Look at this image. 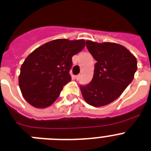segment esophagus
I'll use <instances>...</instances> for the list:
<instances>
[{"label":"esophagus","instance_id":"obj_1","mask_svg":"<svg viewBox=\"0 0 151 151\" xmlns=\"http://www.w3.org/2000/svg\"><path fill=\"white\" fill-rule=\"evenodd\" d=\"M81 78V75H77V76H76V80H79Z\"/></svg>","mask_w":151,"mask_h":151}]
</instances>
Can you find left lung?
Returning <instances> with one entry per match:
<instances>
[{"mask_svg": "<svg viewBox=\"0 0 151 151\" xmlns=\"http://www.w3.org/2000/svg\"><path fill=\"white\" fill-rule=\"evenodd\" d=\"M86 44L96 63L91 82L80 86L82 96L91 106L109 105L132 82L137 69V59L124 46L114 42L88 40Z\"/></svg>", "mask_w": 151, "mask_h": 151, "instance_id": "1", "label": "left lung"}]
</instances>
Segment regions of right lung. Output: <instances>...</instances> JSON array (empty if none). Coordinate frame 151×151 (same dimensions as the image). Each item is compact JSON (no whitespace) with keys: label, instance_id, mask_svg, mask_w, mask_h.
<instances>
[{"label":"right lung","instance_id":"right-lung-1","mask_svg":"<svg viewBox=\"0 0 151 151\" xmlns=\"http://www.w3.org/2000/svg\"><path fill=\"white\" fill-rule=\"evenodd\" d=\"M84 40L59 39L36 49L20 68L19 86L26 101L44 109L56 101L71 81L72 57L84 49Z\"/></svg>","mask_w":151,"mask_h":151}]
</instances>
